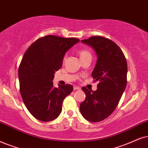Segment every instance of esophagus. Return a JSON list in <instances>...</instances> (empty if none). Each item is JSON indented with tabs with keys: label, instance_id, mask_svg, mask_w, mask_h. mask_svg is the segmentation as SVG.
<instances>
[{
	"label": "esophagus",
	"instance_id": "34e87169",
	"mask_svg": "<svg viewBox=\"0 0 148 148\" xmlns=\"http://www.w3.org/2000/svg\"><path fill=\"white\" fill-rule=\"evenodd\" d=\"M80 89V87H77V86H74V90H79Z\"/></svg>",
	"mask_w": 148,
	"mask_h": 148
}]
</instances>
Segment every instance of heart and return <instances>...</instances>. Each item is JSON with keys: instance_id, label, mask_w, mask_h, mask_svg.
Returning <instances> with one entry per match:
<instances>
[{"instance_id": "b5f03b06", "label": "heart", "mask_w": 148, "mask_h": 148, "mask_svg": "<svg viewBox=\"0 0 148 148\" xmlns=\"http://www.w3.org/2000/svg\"><path fill=\"white\" fill-rule=\"evenodd\" d=\"M78 55H79L81 60L87 59V58H91V57H92L90 51L88 50L87 49H85V48H83V49H80L78 50ZM65 59H66V56L65 55L63 58V61H65Z\"/></svg>"}]
</instances>
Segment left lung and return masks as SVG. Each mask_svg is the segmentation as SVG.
<instances>
[{"label":"left lung","instance_id":"1","mask_svg":"<svg viewBox=\"0 0 148 148\" xmlns=\"http://www.w3.org/2000/svg\"><path fill=\"white\" fill-rule=\"evenodd\" d=\"M81 42L94 49L98 56L93 70L96 91L82 87L85 100L80 104L82 115L87 121L98 122L107 118L117 107L127 84V62L120 48L106 37L93 36Z\"/></svg>","mask_w":148,"mask_h":148}]
</instances>
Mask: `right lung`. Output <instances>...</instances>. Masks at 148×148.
Instances as JSON below:
<instances>
[{
    "mask_svg": "<svg viewBox=\"0 0 148 148\" xmlns=\"http://www.w3.org/2000/svg\"><path fill=\"white\" fill-rule=\"evenodd\" d=\"M79 41L46 35L33 42L24 53L18 70L20 91L28 111L38 120L57 118L63 100L72 93V85L53 87L52 80L62 66L65 52Z\"/></svg>",
    "mask_w": 148,
    "mask_h": 148,
    "instance_id": "right-lung-1",
    "label": "right lung"
}]
</instances>
